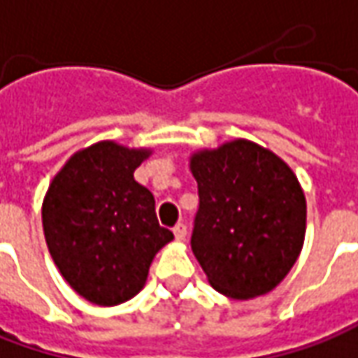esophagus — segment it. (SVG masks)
<instances>
[{
	"label": "esophagus",
	"mask_w": 358,
	"mask_h": 358,
	"mask_svg": "<svg viewBox=\"0 0 358 358\" xmlns=\"http://www.w3.org/2000/svg\"><path fill=\"white\" fill-rule=\"evenodd\" d=\"M172 231H174V238H176V240H178V241H182V240H186V234H188V228H186V224H176Z\"/></svg>",
	"instance_id": "esophagus-1"
}]
</instances>
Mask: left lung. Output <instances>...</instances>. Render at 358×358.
Instances as JSON below:
<instances>
[{"instance_id": "1", "label": "left lung", "mask_w": 358, "mask_h": 358, "mask_svg": "<svg viewBox=\"0 0 358 358\" xmlns=\"http://www.w3.org/2000/svg\"><path fill=\"white\" fill-rule=\"evenodd\" d=\"M198 212L192 252L210 285L234 299L264 295L289 273L307 206L291 168L250 141L192 156Z\"/></svg>"}]
</instances>
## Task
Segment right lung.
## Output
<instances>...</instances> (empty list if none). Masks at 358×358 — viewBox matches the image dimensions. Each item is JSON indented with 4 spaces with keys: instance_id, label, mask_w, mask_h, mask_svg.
<instances>
[{
    "instance_id": "right-lung-1",
    "label": "right lung",
    "mask_w": 358,
    "mask_h": 358,
    "mask_svg": "<svg viewBox=\"0 0 358 358\" xmlns=\"http://www.w3.org/2000/svg\"><path fill=\"white\" fill-rule=\"evenodd\" d=\"M148 156L99 142L71 156L43 202L47 248L69 285L94 305H118L146 283L156 252L174 240L155 196L134 180Z\"/></svg>"
}]
</instances>
